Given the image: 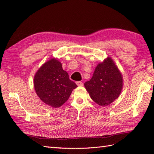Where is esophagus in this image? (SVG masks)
<instances>
[{"instance_id":"1","label":"esophagus","mask_w":154,"mask_h":154,"mask_svg":"<svg viewBox=\"0 0 154 154\" xmlns=\"http://www.w3.org/2000/svg\"><path fill=\"white\" fill-rule=\"evenodd\" d=\"M76 84L77 85V86H83V83L81 82V81H77V82H76Z\"/></svg>"}]
</instances>
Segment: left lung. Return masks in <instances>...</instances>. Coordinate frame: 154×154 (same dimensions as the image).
I'll list each match as a JSON object with an SVG mask.
<instances>
[{"mask_svg": "<svg viewBox=\"0 0 154 154\" xmlns=\"http://www.w3.org/2000/svg\"><path fill=\"white\" fill-rule=\"evenodd\" d=\"M94 103L107 106L119 97L123 88V77L110 57L97 65L90 81L84 84Z\"/></svg>", "mask_w": 154, "mask_h": 154, "instance_id": "obj_1", "label": "left lung"}]
</instances>
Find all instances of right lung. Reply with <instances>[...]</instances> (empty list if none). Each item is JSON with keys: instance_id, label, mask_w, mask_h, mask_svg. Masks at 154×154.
I'll return each instance as SVG.
<instances>
[{"instance_id": "add662e5", "label": "right lung", "mask_w": 154, "mask_h": 154, "mask_svg": "<svg viewBox=\"0 0 154 154\" xmlns=\"http://www.w3.org/2000/svg\"><path fill=\"white\" fill-rule=\"evenodd\" d=\"M35 93L45 104L59 108L70 97L72 91L77 87L69 79L67 72L62 68L61 62L51 58L38 69L34 77Z\"/></svg>"}]
</instances>
